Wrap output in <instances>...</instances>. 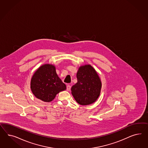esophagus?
Instances as JSON below:
<instances>
[{"instance_id":"34e87169","label":"esophagus","mask_w":148,"mask_h":148,"mask_svg":"<svg viewBox=\"0 0 148 148\" xmlns=\"http://www.w3.org/2000/svg\"><path fill=\"white\" fill-rule=\"evenodd\" d=\"M71 88V86L69 85H68L67 86V90L69 91V90H70Z\"/></svg>"}]
</instances>
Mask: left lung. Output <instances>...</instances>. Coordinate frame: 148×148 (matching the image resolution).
Wrapping results in <instances>:
<instances>
[{
  "instance_id": "8db88e82",
  "label": "left lung",
  "mask_w": 148,
  "mask_h": 148,
  "mask_svg": "<svg viewBox=\"0 0 148 148\" xmlns=\"http://www.w3.org/2000/svg\"><path fill=\"white\" fill-rule=\"evenodd\" d=\"M77 82L71 90L76 102L81 105L94 103L100 94L101 82L98 74L90 64L80 66L76 74Z\"/></svg>"
}]
</instances>
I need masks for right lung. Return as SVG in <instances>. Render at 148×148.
I'll return each instance as SVG.
<instances>
[{
	"label": "right lung",
	"mask_w": 148,
	"mask_h": 148,
	"mask_svg": "<svg viewBox=\"0 0 148 148\" xmlns=\"http://www.w3.org/2000/svg\"><path fill=\"white\" fill-rule=\"evenodd\" d=\"M32 92L37 99L50 102L60 92L66 90V86L60 79L54 65L41 66L32 77L30 84Z\"/></svg>",
	"instance_id": "1"
}]
</instances>
